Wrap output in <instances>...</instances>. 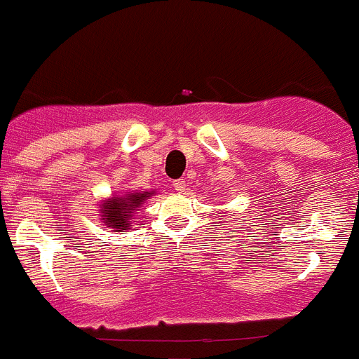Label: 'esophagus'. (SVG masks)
I'll return each mask as SVG.
<instances>
[{"label": "esophagus", "instance_id": "esophagus-1", "mask_svg": "<svg viewBox=\"0 0 359 359\" xmlns=\"http://www.w3.org/2000/svg\"><path fill=\"white\" fill-rule=\"evenodd\" d=\"M186 180L184 179H177L175 182H173V187H175V191L177 193H182V191H186Z\"/></svg>", "mask_w": 359, "mask_h": 359}]
</instances>
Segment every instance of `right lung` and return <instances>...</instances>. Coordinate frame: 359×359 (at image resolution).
<instances>
[{
  "label": "right lung",
  "mask_w": 359,
  "mask_h": 359,
  "mask_svg": "<svg viewBox=\"0 0 359 359\" xmlns=\"http://www.w3.org/2000/svg\"><path fill=\"white\" fill-rule=\"evenodd\" d=\"M148 196V193H132L128 196H114L112 200L103 202V222L109 227L116 229V232H125L130 227V215L137 211L140 203Z\"/></svg>",
  "instance_id": "obj_1"
}]
</instances>
